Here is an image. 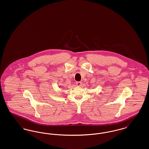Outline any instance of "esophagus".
Masks as SVG:
<instances>
[{
    "label": "esophagus",
    "instance_id": "1",
    "mask_svg": "<svg viewBox=\"0 0 149 149\" xmlns=\"http://www.w3.org/2000/svg\"><path fill=\"white\" fill-rule=\"evenodd\" d=\"M76 85H77V86H81V85H82V83L80 82V81H77L76 83Z\"/></svg>",
    "mask_w": 149,
    "mask_h": 149
}]
</instances>
